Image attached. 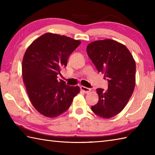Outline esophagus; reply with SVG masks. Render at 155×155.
<instances>
[{
	"instance_id": "1",
	"label": "esophagus",
	"mask_w": 155,
	"mask_h": 155,
	"mask_svg": "<svg viewBox=\"0 0 155 155\" xmlns=\"http://www.w3.org/2000/svg\"><path fill=\"white\" fill-rule=\"evenodd\" d=\"M81 90L82 91H83L84 93H89L91 89V88H87V87H85L81 86Z\"/></svg>"
}]
</instances>
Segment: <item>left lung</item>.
Returning <instances> with one entry per match:
<instances>
[{
  "instance_id": "left-lung-1",
  "label": "left lung",
  "mask_w": 155,
  "mask_h": 155,
  "mask_svg": "<svg viewBox=\"0 0 155 155\" xmlns=\"http://www.w3.org/2000/svg\"><path fill=\"white\" fill-rule=\"evenodd\" d=\"M88 57L108 81V90L97 88L98 103L91 110L98 116L110 118L123 110L135 87L136 64L123 44L111 39L94 41L87 48Z\"/></svg>"
}]
</instances>
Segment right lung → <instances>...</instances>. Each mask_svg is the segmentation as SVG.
<instances>
[{"label": "right lung", "instance_id": "right-lung-1", "mask_svg": "<svg viewBox=\"0 0 155 155\" xmlns=\"http://www.w3.org/2000/svg\"><path fill=\"white\" fill-rule=\"evenodd\" d=\"M81 44L66 36L45 33L36 39L25 52L22 60V78L32 104L38 113L53 118L67 111L80 92L61 79V71L69 56Z\"/></svg>", "mask_w": 155, "mask_h": 155}]
</instances>
